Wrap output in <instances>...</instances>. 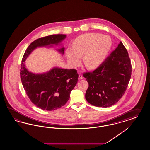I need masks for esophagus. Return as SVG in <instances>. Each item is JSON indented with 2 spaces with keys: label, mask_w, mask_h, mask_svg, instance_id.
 Wrapping results in <instances>:
<instances>
[{
  "label": "esophagus",
  "mask_w": 150,
  "mask_h": 150,
  "mask_svg": "<svg viewBox=\"0 0 150 150\" xmlns=\"http://www.w3.org/2000/svg\"><path fill=\"white\" fill-rule=\"evenodd\" d=\"M83 79V76L81 73H79V77H78V79L79 80H82Z\"/></svg>",
  "instance_id": "34e87169"
}]
</instances>
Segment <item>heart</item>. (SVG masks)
<instances>
[{
	"label": "heart",
	"instance_id": "obj_1",
	"mask_svg": "<svg viewBox=\"0 0 150 150\" xmlns=\"http://www.w3.org/2000/svg\"><path fill=\"white\" fill-rule=\"evenodd\" d=\"M112 45V40L108 35L90 33L81 35L77 38L73 47L66 50V56L69 64L73 67L78 65L84 55L85 65L90 69L100 65Z\"/></svg>",
	"mask_w": 150,
	"mask_h": 150
}]
</instances>
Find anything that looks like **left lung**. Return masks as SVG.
Returning <instances> with one entry per match:
<instances>
[{
  "mask_svg": "<svg viewBox=\"0 0 150 150\" xmlns=\"http://www.w3.org/2000/svg\"><path fill=\"white\" fill-rule=\"evenodd\" d=\"M131 74L130 58L126 48L120 42L97 69L92 72L83 74L88 83L86 100L96 107H111L124 95Z\"/></svg>",
  "mask_w": 150,
  "mask_h": 150,
  "instance_id": "1",
  "label": "left lung"
}]
</instances>
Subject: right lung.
<instances>
[{"mask_svg": "<svg viewBox=\"0 0 150 150\" xmlns=\"http://www.w3.org/2000/svg\"><path fill=\"white\" fill-rule=\"evenodd\" d=\"M65 38L66 35H52L35 40L27 48L21 64V79L27 96L37 107L47 111L60 108L69 100L78 81L77 70L54 67L47 73L35 74L28 71L24 62L37 47L58 45ZM64 50L62 48L58 50L63 54Z\"/></svg>", "mask_w": 150, "mask_h": 150, "instance_id": "right-lung-1", "label": "right lung"}]
</instances>
